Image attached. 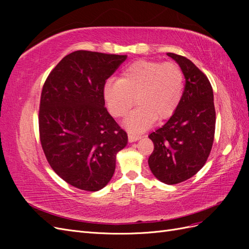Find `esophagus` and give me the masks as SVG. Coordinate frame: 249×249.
Listing matches in <instances>:
<instances>
[{"label":"esophagus","instance_id":"34e87169","mask_svg":"<svg viewBox=\"0 0 249 249\" xmlns=\"http://www.w3.org/2000/svg\"><path fill=\"white\" fill-rule=\"evenodd\" d=\"M127 137H129L130 142H135V141H137L141 138V136H138V135H134V134H131V133L127 135Z\"/></svg>","mask_w":249,"mask_h":249}]
</instances>
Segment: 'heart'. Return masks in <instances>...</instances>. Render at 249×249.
I'll use <instances>...</instances> for the list:
<instances>
[{"label":"heart","instance_id":"b5f03b06","mask_svg":"<svg viewBox=\"0 0 249 249\" xmlns=\"http://www.w3.org/2000/svg\"><path fill=\"white\" fill-rule=\"evenodd\" d=\"M184 92V74L176 63L138 60L126 66L119 80H108L103 95L110 114L124 117L136 97L137 108L124 125L132 133L149 129L156 119L169 118L178 109Z\"/></svg>","mask_w":249,"mask_h":249}]
</instances>
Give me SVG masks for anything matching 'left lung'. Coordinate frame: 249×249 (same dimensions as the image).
I'll return each mask as SVG.
<instances>
[{"label": "left lung", "mask_w": 249, "mask_h": 249, "mask_svg": "<svg viewBox=\"0 0 249 249\" xmlns=\"http://www.w3.org/2000/svg\"><path fill=\"white\" fill-rule=\"evenodd\" d=\"M185 77L182 101L168 122L149 134L154 152L148 158L153 175L167 185L192 178L206 164L212 149L216 113L207 76L186 57L167 53Z\"/></svg>", "instance_id": "left-lung-1"}]
</instances>
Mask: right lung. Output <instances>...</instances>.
Listing matches in <instances>:
<instances>
[{
  "instance_id": "add662e5",
  "label": "right lung",
  "mask_w": 249,
  "mask_h": 249,
  "mask_svg": "<svg viewBox=\"0 0 249 249\" xmlns=\"http://www.w3.org/2000/svg\"><path fill=\"white\" fill-rule=\"evenodd\" d=\"M126 55L76 51L47 78L39 106V137L51 167L66 183L99 191L113 177L127 135L105 107L103 88Z\"/></svg>"
}]
</instances>
